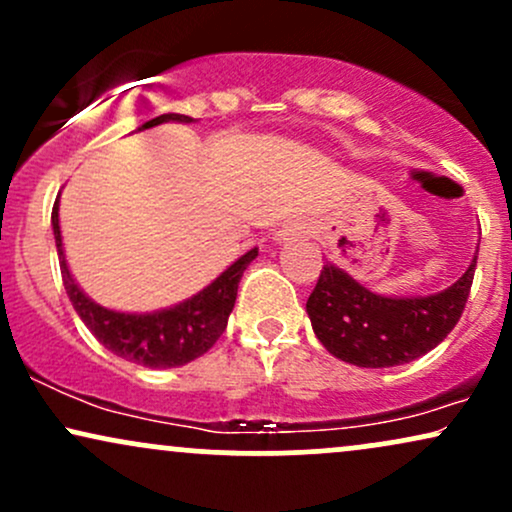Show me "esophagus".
Here are the masks:
<instances>
[{"instance_id":"34e87169","label":"esophagus","mask_w":512,"mask_h":512,"mask_svg":"<svg viewBox=\"0 0 512 512\" xmlns=\"http://www.w3.org/2000/svg\"><path fill=\"white\" fill-rule=\"evenodd\" d=\"M310 236V226L301 219H291L286 221L279 231L274 233L276 243H293V240H303Z\"/></svg>"}]
</instances>
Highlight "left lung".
Wrapping results in <instances>:
<instances>
[{
  "instance_id": "1",
  "label": "left lung",
  "mask_w": 512,
  "mask_h": 512,
  "mask_svg": "<svg viewBox=\"0 0 512 512\" xmlns=\"http://www.w3.org/2000/svg\"><path fill=\"white\" fill-rule=\"evenodd\" d=\"M477 252L455 284L431 296H380L327 262L305 303L315 337L358 368L402 366L428 354L462 317Z\"/></svg>"
}]
</instances>
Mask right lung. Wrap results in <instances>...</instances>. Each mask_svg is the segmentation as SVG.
Wrapping results in <instances>:
<instances>
[{"mask_svg": "<svg viewBox=\"0 0 512 512\" xmlns=\"http://www.w3.org/2000/svg\"><path fill=\"white\" fill-rule=\"evenodd\" d=\"M163 122H185L187 125V122L197 120L187 115L166 113L144 122L139 132L163 125ZM52 233H55L57 255H60L64 289H67L76 315L81 317V322L105 349L129 363L146 368H178L207 354L226 330L228 315L236 305L240 276L257 257V248L248 250L231 267L223 269L209 286H204L195 296L173 305V308L154 310V313H120V310L103 308V305L91 301L69 272L62 250L60 197L52 207Z\"/></svg>", "mask_w": 512, "mask_h": 512, "instance_id": "obj_1", "label": "right lung"}]
</instances>
